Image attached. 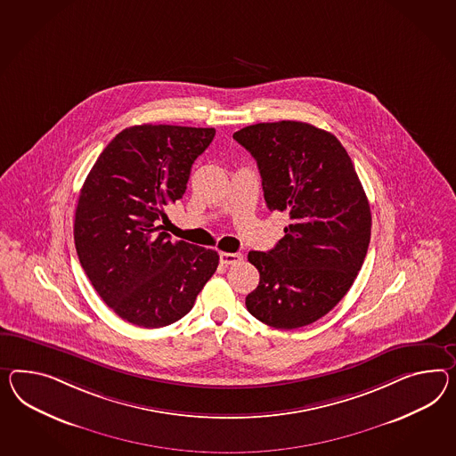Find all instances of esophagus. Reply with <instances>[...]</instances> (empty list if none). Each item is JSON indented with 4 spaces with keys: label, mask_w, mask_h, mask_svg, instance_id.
Listing matches in <instances>:
<instances>
[{
    "label": "esophagus",
    "mask_w": 456,
    "mask_h": 456,
    "mask_svg": "<svg viewBox=\"0 0 456 456\" xmlns=\"http://www.w3.org/2000/svg\"><path fill=\"white\" fill-rule=\"evenodd\" d=\"M241 259H243L241 253H220V261H222V265H226V266L236 265Z\"/></svg>",
    "instance_id": "obj_1"
}]
</instances>
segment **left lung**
<instances>
[{"instance_id":"8db88e82","label":"left lung","mask_w":456,"mask_h":456,"mask_svg":"<svg viewBox=\"0 0 456 456\" xmlns=\"http://www.w3.org/2000/svg\"><path fill=\"white\" fill-rule=\"evenodd\" d=\"M233 139L255 157L269 210L289 216L278 245L248 255L259 284L246 309L274 329L313 324L362 268L372 228L362 183L342 143L311 124L263 122Z\"/></svg>"}]
</instances>
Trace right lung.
<instances>
[{
    "label": "right lung",
    "mask_w": 456,
    "mask_h": 456,
    "mask_svg": "<svg viewBox=\"0 0 456 456\" xmlns=\"http://www.w3.org/2000/svg\"><path fill=\"white\" fill-rule=\"evenodd\" d=\"M215 129L134 126L118 132L81 188L74 243L94 289L116 314L157 329L190 313L218 268L216 251L172 241L165 208L182 199Z\"/></svg>",
    "instance_id": "right-lung-1"
}]
</instances>
